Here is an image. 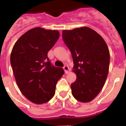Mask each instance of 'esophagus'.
Segmentation results:
<instances>
[{
  "label": "esophagus",
  "mask_w": 126,
  "mask_h": 126,
  "mask_svg": "<svg viewBox=\"0 0 126 126\" xmlns=\"http://www.w3.org/2000/svg\"><path fill=\"white\" fill-rule=\"evenodd\" d=\"M63 69H64V71H65V74H68L69 71V67L67 65H64L63 67Z\"/></svg>",
  "instance_id": "esophagus-1"
}]
</instances>
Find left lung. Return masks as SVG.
<instances>
[{
    "label": "left lung",
    "instance_id": "obj_1",
    "mask_svg": "<svg viewBox=\"0 0 126 126\" xmlns=\"http://www.w3.org/2000/svg\"><path fill=\"white\" fill-rule=\"evenodd\" d=\"M62 38L71 51L77 76L71 84L72 94L80 102H90L102 90L108 75V47L96 32L88 27L63 30Z\"/></svg>",
    "mask_w": 126,
    "mask_h": 126
}]
</instances>
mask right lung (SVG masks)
Listing matches in <instances>:
<instances>
[{
  "label": "right lung",
  "mask_w": 126,
  "mask_h": 126,
  "mask_svg": "<svg viewBox=\"0 0 126 126\" xmlns=\"http://www.w3.org/2000/svg\"><path fill=\"white\" fill-rule=\"evenodd\" d=\"M59 38L57 30L35 28L21 36L13 48L11 65L17 84L33 103L49 101L64 74L63 69L52 65L47 55Z\"/></svg>",
  "instance_id": "right-lung-1"
}]
</instances>
